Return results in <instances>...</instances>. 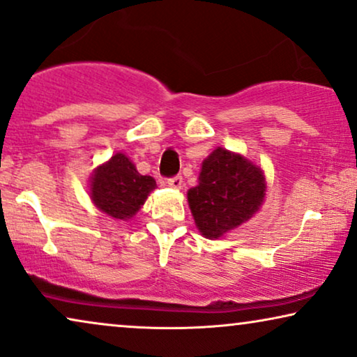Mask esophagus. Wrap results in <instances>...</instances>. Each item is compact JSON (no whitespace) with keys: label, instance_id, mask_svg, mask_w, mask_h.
<instances>
[{"label":"esophagus","instance_id":"1","mask_svg":"<svg viewBox=\"0 0 357 357\" xmlns=\"http://www.w3.org/2000/svg\"><path fill=\"white\" fill-rule=\"evenodd\" d=\"M166 184H168V186L173 188V189H181L183 178H181V176H174V178H169L168 181H166Z\"/></svg>","mask_w":357,"mask_h":357}]
</instances>
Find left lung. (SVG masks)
I'll list each match as a JSON object with an SVG mask.
<instances>
[{"label":"left lung","instance_id":"1","mask_svg":"<svg viewBox=\"0 0 357 357\" xmlns=\"http://www.w3.org/2000/svg\"><path fill=\"white\" fill-rule=\"evenodd\" d=\"M266 176L241 153L217 146L202 161L197 186L188 204L204 238L218 240L259 212L266 197Z\"/></svg>","mask_w":357,"mask_h":357}]
</instances>
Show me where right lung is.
Masks as SVG:
<instances>
[{"mask_svg":"<svg viewBox=\"0 0 357 357\" xmlns=\"http://www.w3.org/2000/svg\"><path fill=\"white\" fill-rule=\"evenodd\" d=\"M88 188L99 211L126 222L140 211L156 181L151 176H142L129 156L119 151L94 168Z\"/></svg>","mask_w":357,"mask_h":357,"instance_id":"1","label":"right lung"}]
</instances>
